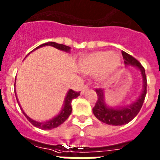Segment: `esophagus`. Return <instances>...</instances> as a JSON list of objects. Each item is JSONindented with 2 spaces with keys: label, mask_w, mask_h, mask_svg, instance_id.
I'll return each mask as SVG.
<instances>
[{
  "label": "esophagus",
  "mask_w": 160,
  "mask_h": 160,
  "mask_svg": "<svg viewBox=\"0 0 160 160\" xmlns=\"http://www.w3.org/2000/svg\"><path fill=\"white\" fill-rule=\"evenodd\" d=\"M86 90H88V86L85 85H83L82 87H81V94L85 93V91H86Z\"/></svg>",
  "instance_id": "1"
}]
</instances>
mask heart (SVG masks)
<instances>
[{"label":"heart","instance_id":"obj_1","mask_svg":"<svg viewBox=\"0 0 160 160\" xmlns=\"http://www.w3.org/2000/svg\"><path fill=\"white\" fill-rule=\"evenodd\" d=\"M119 64L120 58L117 53L99 51L82 58L80 63V69L85 74H93L99 69L97 77L100 80H104L115 71Z\"/></svg>","mask_w":160,"mask_h":160}]
</instances>
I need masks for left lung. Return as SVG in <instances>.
<instances>
[{
    "label": "left lung",
    "mask_w": 160,
    "mask_h": 160,
    "mask_svg": "<svg viewBox=\"0 0 160 160\" xmlns=\"http://www.w3.org/2000/svg\"><path fill=\"white\" fill-rule=\"evenodd\" d=\"M122 57L124 58L125 64H131L138 68L141 72V75L143 80V89L138 99L132 104L121 108H110L107 107L104 102V95L102 89H96L97 94V101L95 107H93V113L96 118L104 123L114 126H120L128 123L130 121L133 119L139 111L142 108V106L144 102L145 96L147 93V77L145 75V69L138 60L133 58L132 56L127 53L126 52H122Z\"/></svg>",
    "instance_id": "left-lung-1"
}]
</instances>
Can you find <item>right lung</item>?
<instances>
[{"mask_svg": "<svg viewBox=\"0 0 160 160\" xmlns=\"http://www.w3.org/2000/svg\"><path fill=\"white\" fill-rule=\"evenodd\" d=\"M47 45H49V46H53V47L58 48V49H60V50L65 51V52H69L70 48L69 46H66V45L64 44H59V43H57V42H46V43H43V44L39 45L38 47H37L36 48H34L33 50L38 48H41L42 46H47ZM32 50V51H33ZM16 82V80H15ZM80 91H75L73 90H69L67 93V96L65 97V100H64V106L63 107V109L60 112V113L58 114V116H56L55 118H53L52 120L48 121V122H36V121L32 120L30 118H28V116L24 113V112L22 111L23 114L25 115L28 120L31 122L33 126H35L38 128L43 129V130H51V129L55 128L57 127H58L59 125H61L62 123H64V122L67 120V118H69V115L71 114L72 112V107H71V102L72 100L76 98L77 96H80ZM18 100V99H17ZM19 105V104H18Z\"/></svg>", "mask_w": 160, "mask_h": 160, "instance_id": "add662e5", "label": "right lung"}]
</instances>
